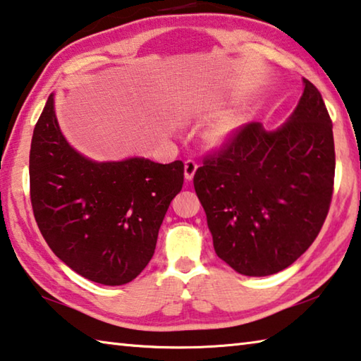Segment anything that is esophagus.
<instances>
[{"label":"esophagus","instance_id":"obj_1","mask_svg":"<svg viewBox=\"0 0 361 361\" xmlns=\"http://www.w3.org/2000/svg\"><path fill=\"white\" fill-rule=\"evenodd\" d=\"M195 170H197V162L192 161V159H188V161L185 162V178L188 181L192 180Z\"/></svg>","mask_w":361,"mask_h":361}]
</instances>
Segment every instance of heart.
I'll return each instance as SVG.
<instances>
[{
  "mask_svg": "<svg viewBox=\"0 0 361 361\" xmlns=\"http://www.w3.org/2000/svg\"><path fill=\"white\" fill-rule=\"evenodd\" d=\"M235 124L237 122L234 119L219 122V124H216L215 127H212V130L209 132V138L212 140V142H219V140H223L229 135L232 129L235 127Z\"/></svg>",
  "mask_w": 361,
  "mask_h": 361,
  "instance_id": "b5f03b06",
  "label": "heart"
}]
</instances>
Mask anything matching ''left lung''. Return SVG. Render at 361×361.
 <instances>
[{
    "label": "left lung",
    "mask_w": 361,
    "mask_h": 361,
    "mask_svg": "<svg viewBox=\"0 0 361 361\" xmlns=\"http://www.w3.org/2000/svg\"><path fill=\"white\" fill-rule=\"evenodd\" d=\"M334 167L333 122L319 89L304 79L301 100L282 127L242 126L195 170L218 258L250 277L293 264L325 223Z\"/></svg>",
    "instance_id": "obj_1"
}]
</instances>
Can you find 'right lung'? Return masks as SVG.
Returning a JSON list of instances; mask_svg holds the SVG:
<instances>
[{
  "label": "right lung",
  "instance_id": "obj_1",
  "mask_svg": "<svg viewBox=\"0 0 361 361\" xmlns=\"http://www.w3.org/2000/svg\"><path fill=\"white\" fill-rule=\"evenodd\" d=\"M183 180L181 161L81 156L60 132L54 95L47 99L30 149V199L47 245L79 276L109 286L132 282L154 255Z\"/></svg>",
  "mask_w": 361,
  "mask_h": 361
}]
</instances>
